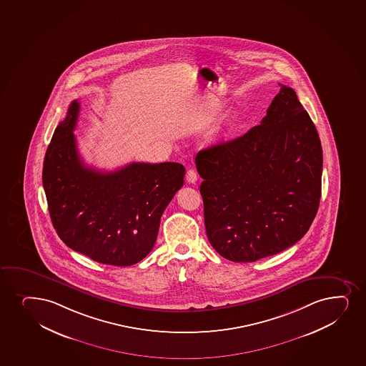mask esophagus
<instances>
[{"mask_svg": "<svg viewBox=\"0 0 366 366\" xmlns=\"http://www.w3.org/2000/svg\"><path fill=\"white\" fill-rule=\"evenodd\" d=\"M197 179V172H194V169H189L187 174H186V181H187L189 184H196Z\"/></svg>", "mask_w": 366, "mask_h": 366, "instance_id": "esophagus-1", "label": "esophagus"}]
</instances>
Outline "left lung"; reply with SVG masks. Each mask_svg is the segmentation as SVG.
I'll list each match as a JSON object with an SVG mask.
<instances>
[{
  "label": "left lung",
  "mask_w": 366,
  "mask_h": 366,
  "mask_svg": "<svg viewBox=\"0 0 366 366\" xmlns=\"http://www.w3.org/2000/svg\"><path fill=\"white\" fill-rule=\"evenodd\" d=\"M322 163L314 122L280 84L261 125L196 155L213 249L232 262H254L300 240L318 211Z\"/></svg>",
  "instance_id": "obj_1"
}]
</instances>
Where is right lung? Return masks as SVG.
<instances>
[{
	"label": "right lung",
	"instance_id": "right-lung-1",
	"mask_svg": "<svg viewBox=\"0 0 366 366\" xmlns=\"http://www.w3.org/2000/svg\"><path fill=\"white\" fill-rule=\"evenodd\" d=\"M74 100L45 154L43 185L61 240L93 261L132 266L151 252L160 218L185 168L179 163H131L117 172L89 168L78 154Z\"/></svg>",
	"mask_w": 366,
	"mask_h": 366
}]
</instances>
